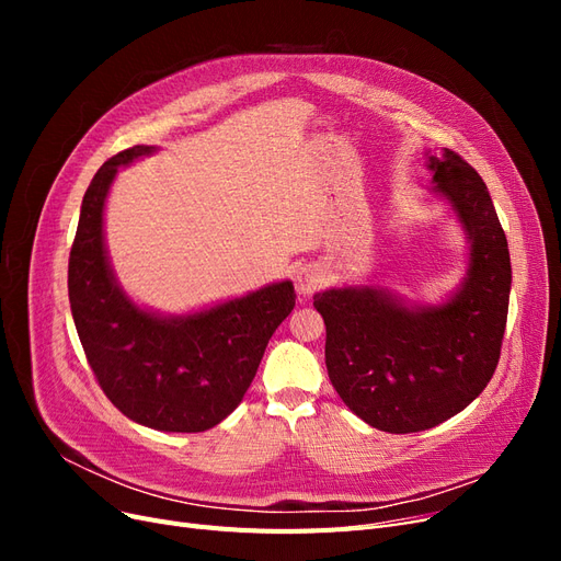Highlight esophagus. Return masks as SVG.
I'll return each instance as SVG.
<instances>
[{
  "instance_id": "34e87169",
  "label": "esophagus",
  "mask_w": 561,
  "mask_h": 561,
  "mask_svg": "<svg viewBox=\"0 0 561 561\" xmlns=\"http://www.w3.org/2000/svg\"><path fill=\"white\" fill-rule=\"evenodd\" d=\"M322 280H325V278H322V271L318 266H304L297 274V280H295L297 293L304 295V297H309L318 290Z\"/></svg>"
}]
</instances>
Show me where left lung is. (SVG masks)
Here are the masks:
<instances>
[{
  "mask_svg": "<svg viewBox=\"0 0 561 561\" xmlns=\"http://www.w3.org/2000/svg\"><path fill=\"white\" fill-rule=\"evenodd\" d=\"M470 241L461 287L437 307H410L386 287H332L313 297L325 320V365L344 404L371 428L419 433L478 398L501 358L511 252L486 184L451 149L428 157Z\"/></svg>",
  "mask_w": 561,
  "mask_h": 561,
  "instance_id": "8db88e82",
  "label": "left lung"
}]
</instances>
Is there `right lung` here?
<instances>
[{"instance_id": "add662e5", "label": "right lung", "mask_w": 561, "mask_h": 561, "mask_svg": "<svg viewBox=\"0 0 561 561\" xmlns=\"http://www.w3.org/2000/svg\"><path fill=\"white\" fill-rule=\"evenodd\" d=\"M135 145L103 163L81 201L67 268L70 307L93 375L118 412L165 433H203L250 388L271 334L295 309L290 280L190 316L140 309L107 260L103 213L118 165L154 154Z\"/></svg>"}]
</instances>
